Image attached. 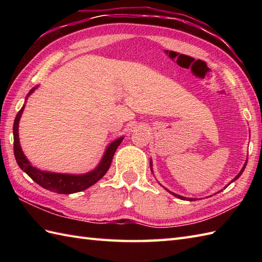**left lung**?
Instances as JSON below:
<instances>
[{
  "instance_id": "obj_1",
  "label": "left lung",
  "mask_w": 262,
  "mask_h": 262,
  "mask_svg": "<svg viewBox=\"0 0 262 262\" xmlns=\"http://www.w3.org/2000/svg\"><path fill=\"white\" fill-rule=\"evenodd\" d=\"M247 163H248V160L246 161V163H244V165H243V168H242V170L240 171V173H238V174H237V176H236V177L234 178V179H233V180H232L231 182H233V181H235V180L237 179V178H238V177H240V176L242 174V172L244 171V169H246V166H247ZM149 165H151V170H152V162H149ZM152 171H153V170H152ZM231 182H230V183H231ZM230 183H229V185H230ZM229 185H227V186H229ZM227 186H226V187H227ZM165 189H166V188H165ZM166 190H168V189H166ZM168 191H169L170 193H172V194H173V196L178 197V198H179V199H182V200H190V202H192V200H196V199H194V198H186V197H182V196H180V194H177V193H174V192H171L170 190H168Z\"/></svg>"
}]
</instances>
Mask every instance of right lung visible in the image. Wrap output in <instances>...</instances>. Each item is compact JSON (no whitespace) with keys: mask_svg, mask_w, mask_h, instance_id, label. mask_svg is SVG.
Segmentation results:
<instances>
[{"mask_svg":"<svg viewBox=\"0 0 262 262\" xmlns=\"http://www.w3.org/2000/svg\"><path fill=\"white\" fill-rule=\"evenodd\" d=\"M35 89H37V86L31 89L27 97H29L30 94L35 91ZM24 108L25 105L20 109L18 115H16L14 119V124H13L14 157L16 160V163H18V165L20 166V169L24 170L33 181L38 183L39 186H41L42 188H45L47 190H51L53 192L70 194V193L85 190V189L93 186L94 183L98 182L105 173H107V171L110 168L111 161H113L116 149L120 145V143L122 142V140H124V137H120L118 140H116L111 143L107 147V149H105L103 157L101 161H100V163L97 168L90 172H88L85 174L53 173V172L40 171L39 169H36L35 166H32L31 163L25 157L24 152H22L20 142H19L18 128H19L20 117L22 113H24Z\"/></svg>","mask_w":262,"mask_h":262,"instance_id":"add662e5","label":"right lung"}]
</instances>
